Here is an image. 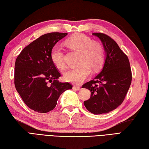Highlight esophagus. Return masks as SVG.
<instances>
[{
	"label": "esophagus",
	"mask_w": 149,
	"mask_h": 149,
	"mask_svg": "<svg viewBox=\"0 0 149 149\" xmlns=\"http://www.w3.org/2000/svg\"><path fill=\"white\" fill-rule=\"evenodd\" d=\"M72 88H73L74 90H77V91H78V90L80 89V87L79 86H73L72 87Z\"/></svg>",
	"instance_id": "1"
}]
</instances>
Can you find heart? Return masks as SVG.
Segmentation results:
<instances>
[{"instance_id": "heart-1", "label": "heart", "mask_w": 149, "mask_h": 149, "mask_svg": "<svg viewBox=\"0 0 149 149\" xmlns=\"http://www.w3.org/2000/svg\"><path fill=\"white\" fill-rule=\"evenodd\" d=\"M66 45L74 51L80 53L77 68L71 69L64 74L66 81L74 84H81L94 71L102 67L104 59V49L99 42H93L92 38L83 34L72 36L66 41ZM50 59L59 69L65 68L63 48L54 45L50 51Z\"/></svg>"}]
</instances>
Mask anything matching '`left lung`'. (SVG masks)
<instances>
[{
	"instance_id": "8db88e82",
	"label": "left lung",
	"mask_w": 149,
	"mask_h": 149,
	"mask_svg": "<svg viewBox=\"0 0 149 149\" xmlns=\"http://www.w3.org/2000/svg\"><path fill=\"white\" fill-rule=\"evenodd\" d=\"M102 42L106 53L100 72L82 88L91 92L84 102L86 109L93 114H106L122 104L131 85L132 75L128 58L113 39L101 33H92Z\"/></svg>"
}]
</instances>
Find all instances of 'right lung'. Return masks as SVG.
<instances>
[{
	"label": "right lung",
	"instance_id": "add662e5",
	"mask_svg": "<svg viewBox=\"0 0 149 149\" xmlns=\"http://www.w3.org/2000/svg\"><path fill=\"white\" fill-rule=\"evenodd\" d=\"M67 33L42 35L23 49L14 67V85L23 102L31 109L46 113L55 108L60 95L72 88L61 83V74L50 59V51Z\"/></svg>",
	"mask_w": 149,
	"mask_h": 149
}]
</instances>
